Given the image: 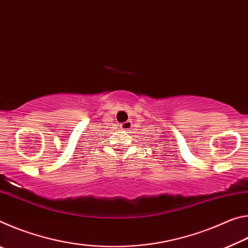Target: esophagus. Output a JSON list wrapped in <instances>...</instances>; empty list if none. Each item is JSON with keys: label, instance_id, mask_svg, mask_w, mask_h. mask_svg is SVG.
<instances>
[{"label": "esophagus", "instance_id": "esophagus-1", "mask_svg": "<svg viewBox=\"0 0 248 248\" xmlns=\"http://www.w3.org/2000/svg\"><path fill=\"white\" fill-rule=\"evenodd\" d=\"M131 127H132V123H131V121H129V120L120 124V128L123 129L124 131H129V130L131 129Z\"/></svg>", "mask_w": 248, "mask_h": 248}]
</instances>
